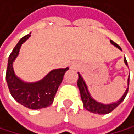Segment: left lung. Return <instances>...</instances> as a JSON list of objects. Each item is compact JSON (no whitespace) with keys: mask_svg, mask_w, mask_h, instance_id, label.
<instances>
[{"mask_svg":"<svg viewBox=\"0 0 134 134\" xmlns=\"http://www.w3.org/2000/svg\"><path fill=\"white\" fill-rule=\"evenodd\" d=\"M110 43L114 45L116 48H118L119 49L122 50L121 48H120L117 43H115L114 41L110 40ZM124 63L128 66V63L126 58H124ZM129 85V76L128 78V86ZM77 86H78L79 90H80V93H81V100L83 102V106L85 109H86L88 111L95 113V114H106L110 113L111 111H113L114 109H115L117 106H119L120 105V103H122L124 100V98L126 97L128 91H129V87L126 89V91L124 92V94L123 95V96L119 99V100L117 102H114L111 104H102L96 101V100H94L91 94L89 93V91H88L87 86L86 84L85 81L82 78V76L80 75V73L78 72V81H77Z\"/></svg>","mask_w":134,"mask_h":134,"instance_id":"8db88e82","label":"left lung"}]
</instances>
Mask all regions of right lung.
Masks as SVG:
<instances>
[{
	"label": "right lung",
	"instance_id": "add662e5",
	"mask_svg": "<svg viewBox=\"0 0 134 134\" xmlns=\"http://www.w3.org/2000/svg\"><path fill=\"white\" fill-rule=\"evenodd\" d=\"M30 37L27 34L16 44L9 56L5 79L12 97L20 105L31 109H38L52 105L64 74L68 68L54 69L37 82H25L17 77L13 69V63L17 58L23 43Z\"/></svg>",
	"mask_w": 134,
	"mask_h": 134
}]
</instances>
